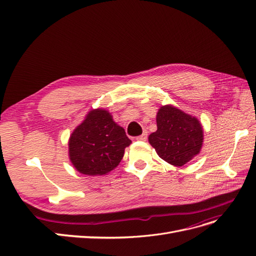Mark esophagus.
Returning a JSON list of instances; mask_svg holds the SVG:
<instances>
[{
  "label": "esophagus",
  "instance_id": "34e87169",
  "mask_svg": "<svg viewBox=\"0 0 256 256\" xmlns=\"http://www.w3.org/2000/svg\"><path fill=\"white\" fill-rule=\"evenodd\" d=\"M146 138H147V132H143L141 136H136V140L138 141H145Z\"/></svg>",
  "mask_w": 256,
  "mask_h": 256
}]
</instances>
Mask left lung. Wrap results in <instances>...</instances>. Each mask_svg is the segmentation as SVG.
<instances>
[{
	"mask_svg": "<svg viewBox=\"0 0 256 256\" xmlns=\"http://www.w3.org/2000/svg\"><path fill=\"white\" fill-rule=\"evenodd\" d=\"M157 127L148 141L168 164L182 166L200 152L203 129L196 118L171 106H161L157 113Z\"/></svg>",
	"mask_w": 256,
	"mask_h": 256,
	"instance_id": "left-lung-1",
	"label": "left lung"
}]
</instances>
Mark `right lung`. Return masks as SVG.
<instances>
[{"mask_svg": "<svg viewBox=\"0 0 256 256\" xmlns=\"http://www.w3.org/2000/svg\"><path fill=\"white\" fill-rule=\"evenodd\" d=\"M131 141L106 110L90 111L69 140V157L85 175H104L118 166Z\"/></svg>", "mask_w": 256, "mask_h": 256, "instance_id": "obj_1", "label": "right lung"}]
</instances>
